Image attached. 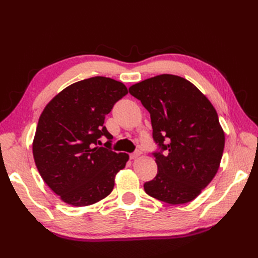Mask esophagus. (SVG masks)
I'll return each instance as SVG.
<instances>
[{
    "label": "esophagus",
    "mask_w": 258,
    "mask_h": 258,
    "mask_svg": "<svg viewBox=\"0 0 258 258\" xmlns=\"http://www.w3.org/2000/svg\"><path fill=\"white\" fill-rule=\"evenodd\" d=\"M140 156H141V152H139V151H137L135 153H131L130 154V159H137L138 157H140Z\"/></svg>",
    "instance_id": "34e87169"
}]
</instances>
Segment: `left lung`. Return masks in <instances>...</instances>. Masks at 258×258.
<instances>
[{"mask_svg": "<svg viewBox=\"0 0 258 258\" xmlns=\"http://www.w3.org/2000/svg\"><path fill=\"white\" fill-rule=\"evenodd\" d=\"M129 92L150 112L160 148L153 153L157 175L144 184L145 192L169 205L194 200L215 176L223 156L225 134L214 106L194 84L171 74L132 85Z\"/></svg>", "mask_w": 258, "mask_h": 258, "instance_id": "8db88e82", "label": "left lung"}]
</instances>
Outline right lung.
I'll use <instances>...</instances> for the list:
<instances>
[{
  "mask_svg": "<svg viewBox=\"0 0 258 258\" xmlns=\"http://www.w3.org/2000/svg\"><path fill=\"white\" fill-rule=\"evenodd\" d=\"M128 93L122 83L103 76L68 86L45 106L33 140V157L44 182L75 207L96 204L111 194L129 155L111 150L105 116ZM101 136L106 148L96 145Z\"/></svg>",
  "mask_w": 258,
  "mask_h": 258,
  "instance_id": "obj_1",
  "label": "right lung"
}]
</instances>
